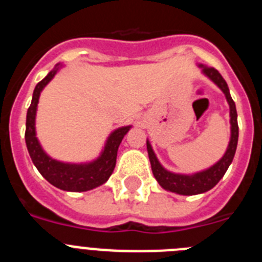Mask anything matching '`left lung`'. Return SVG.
<instances>
[{"label": "left lung", "mask_w": 262, "mask_h": 262, "mask_svg": "<svg viewBox=\"0 0 262 262\" xmlns=\"http://www.w3.org/2000/svg\"><path fill=\"white\" fill-rule=\"evenodd\" d=\"M198 67L202 69L203 75L207 78H210L226 96L227 102H228V106H230L231 138L228 145H227L226 152H224V155L219 161H216L210 168L203 169V170H200V172L190 173V174L174 173L164 168L159 161V159H157L151 143L147 139L148 157H149V161H151L152 173H154L156 181L166 191H172V193L180 194V195H196V194L206 193V191H209L210 189H212L217 182L221 181L224 173L227 172L228 166L232 163L236 147H237V139H239L237 113H236V106L230 94L228 85H227L224 78L222 77V75L216 69L210 68V67L203 66V64H198Z\"/></svg>", "instance_id": "8db88e82"}]
</instances>
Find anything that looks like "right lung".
<instances>
[{"label":"right lung","instance_id":"add662e5","mask_svg":"<svg viewBox=\"0 0 262 262\" xmlns=\"http://www.w3.org/2000/svg\"><path fill=\"white\" fill-rule=\"evenodd\" d=\"M61 68V64H56L55 68L40 82H38L34 89L31 105L27 110L26 117L25 139H26L27 151L39 173L51 185L66 191H88L101 186L107 181L115 168L119 144L133 126L115 128L106 139V143L99 156L88 163H64V161L52 159L50 155H47L36 138V110H38L41 90L50 84V81L56 76V73Z\"/></svg>","mask_w":262,"mask_h":262}]
</instances>
